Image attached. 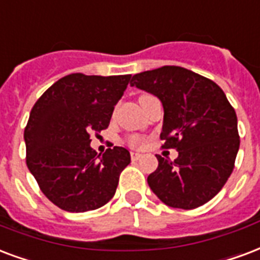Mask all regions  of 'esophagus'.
Segmentation results:
<instances>
[{
	"instance_id": "esophagus-1",
	"label": "esophagus",
	"mask_w": 260,
	"mask_h": 260,
	"mask_svg": "<svg viewBox=\"0 0 260 260\" xmlns=\"http://www.w3.org/2000/svg\"><path fill=\"white\" fill-rule=\"evenodd\" d=\"M130 156H132L133 161H136V160L141 159V157H142L141 153H137V152H132V153H130Z\"/></svg>"
}]
</instances>
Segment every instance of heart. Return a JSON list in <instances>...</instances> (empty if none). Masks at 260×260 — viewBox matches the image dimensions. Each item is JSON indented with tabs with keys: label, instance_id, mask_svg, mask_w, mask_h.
Segmentation results:
<instances>
[{
	"label": "heart",
	"instance_id": "b5f03b06",
	"mask_svg": "<svg viewBox=\"0 0 260 260\" xmlns=\"http://www.w3.org/2000/svg\"><path fill=\"white\" fill-rule=\"evenodd\" d=\"M128 142H130L133 146H138V145H141V138H138V137H136V136H133V137L128 138Z\"/></svg>",
	"mask_w": 260,
	"mask_h": 260
}]
</instances>
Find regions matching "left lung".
Returning a JSON list of instances; mask_svg holds the SVG:
<instances>
[{"label":"left lung","mask_w":260,"mask_h":260,"mask_svg":"<svg viewBox=\"0 0 260 260\" xmlns=\"http://www.w3.org/2000/svg\"><path fill=\"white\" fill-rule=\"evenodd\" d=\"M130 85L156 95L163 105L160 138L175 148L171 161L148 177L152 192L169 207L192 210L223 188L240 148L237 116L215 82L186 68L166 66L133 75Z\"/></svg>","instance_id":"obj_1"}]
</instances>
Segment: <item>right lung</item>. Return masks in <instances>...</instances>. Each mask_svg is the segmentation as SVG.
I'll return each mask as SVG.
<instances>
[{
	"instance_id": "obj_1",
	"label": "right lung",
	"mask_w": 260,
	"mask_h": 260,
	"mask_svg": "<svg viewBox=\"0 0 260 260\" xmlns=\"http://www.w3.org/2000/svg\"><path fill=\"white\" fill-rule=\"evenodd\" d=\"M130 79L71 74L31 109L24 130L27 167L45 196L64 211L97 210L114 197L130 152L114 146L97 156L90 133L108 127Z\"/></svg>"
}]
</instances>
